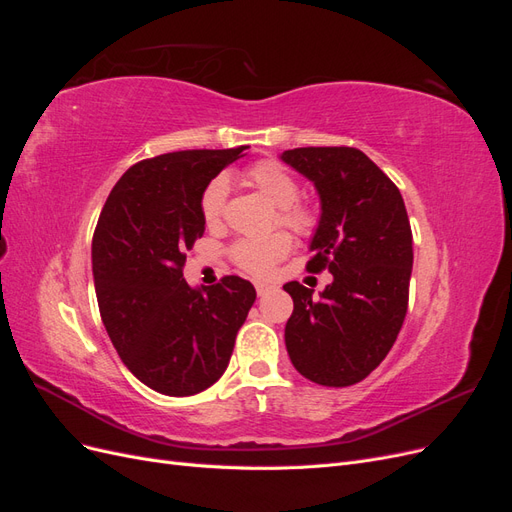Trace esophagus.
Returning a JSON list of instances; mask_svg holds the SVG:
<instances>
[{"label":"esophagus","mask_w":512,"mask_h":512,"mask_svg":"<svg viewBox=\"0 0 512 512\" xmlns=\"http://www.w3.org/2000/svg\"><path fill=\"white\" fill-rule=\"evenodd\" d=\"M254 286H256L258 297H262V294H267V292L273 288V286H271V284H267V282H256Z\"/></svg>","instance_id":"esophagus-1"}]
</instances>
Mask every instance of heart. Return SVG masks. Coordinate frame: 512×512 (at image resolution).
<instances>
[{
  "mask_svg": "<svg viewBox=\"0 0 512 512\" xmlns=\"http://www.w3.org/2000/svg\"><path fill=\"white\" fill-rule=\"evenodd\" d=\"M247 181L265 196L275 207H280V222L290 226L297 232L312 230L316 218L305 205H299L297 198L301 188L297 179H294L288 170L273 160H265L254 164L247 170ZM228 198V179L224 175L213 177L207 188L200 196V213L207 224H218L226 209ZM290 237L286 232H271L267 237L256 239H241L232 245V260L237 267L252 273V275H265L273 269L277 260H282L290 252Z\"/></svg>",
  "mask_w": 512,
  "mask_h": 512,
  "instance_id": "heart-1",
  "label": "heart"
}]
</instances>
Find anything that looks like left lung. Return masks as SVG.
Listing matches in <instances>:
<instances>
[{"label":"left lung","mask_w":512,"mask_h":512,"mask_svg":"<svg viewBox=\"0 0 512 512\" xmlns=\"http://www.w3.org/2000/svg\"><path fill=\"white\" fill-rule=\"evenodd\" d=\"M280 158L320 196L307 269L333 275L318 299L299 282L284 286L294 303L286 350L307 380L350 386L384 361L406 318L414 254L404 198L354 147H299Z\"/></svg>","instance_id":"left-lung-1"}]
</instances>
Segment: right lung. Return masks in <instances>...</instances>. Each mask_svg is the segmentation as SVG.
<instances>
[{
	"label": "right lung",
	"mask_w": 512,
	"mask_h": 512,
	"mask_svg": "<svg viewBox=\"0 0 512 512\" xmlns=\"http://www.w3.org/2000/svg\"><path fill=\"white\" fill-rule=\"evenodd\" d=\"M243 149L175 151L128 168L102 207L91 243L100 316L132 374L149 389L188 397L228 367L256 301L237 275L192 288L185 254L205 232L200 196Z\"/></svg>",
	"instance_id": "obj_1"
}]
</instances>
